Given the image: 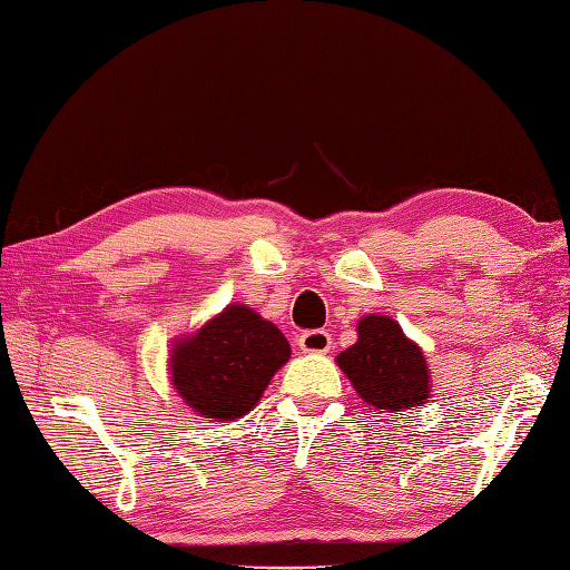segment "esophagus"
<instances>
[{
	"label": "esophagus",
	"mask_w": 570,
	"mask_h": 570,
	"mask_svg": "<svg viewBox=\"0 0 570 570\" xmlns=\"http://www.w3.org/2000/svg\"><path fill=\"white\" fill-rule=\"evenodd\" d=\"M299 348L304 353H326L331 348V333L326 328L304 331L299 336Z\"/></svg>",
	"instance_id": "34e87169"
}]
</instances>
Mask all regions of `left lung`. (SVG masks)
<instances>
[{"mask_svg": "<svg viewBox=\"0 0 570 570\" xmlns=\"http://www.w3.org/2000/svg\"><path fill=\"white\" fill-rule=\"evenodd\" d=\"M355 392L367 406L392 415L425 404L430 374L425 357L390 316L360 318L357 343L338 357Z\"/></svg>", "mask_w": 570, "mask_h": 570, "instance_id": "obj_1", "label": "left lung"}]
</instances>
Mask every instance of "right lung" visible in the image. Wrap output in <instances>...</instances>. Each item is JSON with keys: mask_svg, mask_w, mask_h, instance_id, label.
Listing matches in <instances>:
<instances>
[{"mask_svg": "<svg viewBox=\"0 0 570 570\" xmlns=\"http://www.w3.org/2000/svg\"><path fill=\"white\" fill-rule=\"evenodd\" d=\"M287 357L289 343L281 328L234 304L176 345L171 382L196 413L232 421L256 406Z\"/></svg>", "mask_w": 570, "mask_h": 570, "instance_id": "1", "label": "right lung"}]
</instances>
